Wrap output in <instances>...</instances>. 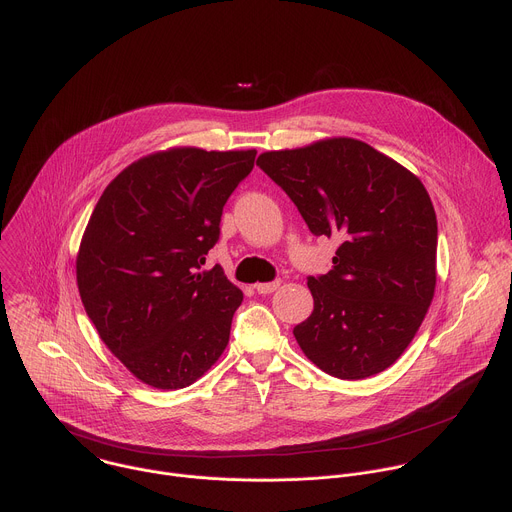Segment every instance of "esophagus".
<instances>
[{"instance_id": "1", "label": "esophagus", "mask_w": 512, "mask_h": 512, "mask_svg": "<svg viewBox=\"0 0 512 512\" xmlns=\"http://www.w3.org/2000/svg\"><path fill=\"white\" fill-rule=\"evenodd\" d=\"M277 287H279V281H269V283H255L257 294H263V296L271 294V291H275Z\"/></svg>"}]
</instances>
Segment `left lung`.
Listing matches in <instances>:
<instances>
[{"label": "left lung", "instance_id": "left-lung-1", "mask_svg": "<svg viewBox=\"0 0 512 512\" xmlns=\"http://www.w3.org/2000/svg\"><path fill=\"white\" fill-rule=\"evenodd\" d=\"M257 166L291 198L308 229L340 247L308 277L314 312L294 328L324 373L358 381L403 354L435 291L437 221L421 180L352 137L265 152Z\"/></svg>", "mask_w": 512, "mask_h": 512}]
</instances>
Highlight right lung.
<instances>
[{
	"label": "right lung",
	"instance_id": "1",
	"mask_svg": "<svg viewBox=\"0 0 512 512\" xmlns=\"http://www.w3.org/2000/svg\"><path fill=\"white\" fill-rule=\"evenodd\" d=\"M257 152L174 148L127 166L101 194L77 255L87 316L141 383L184 389L229 344L243 291L206 267L221 216Z\"/></svg>",
	"mask_w": 512,
	"mask_h": 512
}]
</instances>
